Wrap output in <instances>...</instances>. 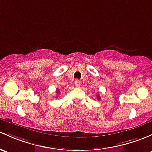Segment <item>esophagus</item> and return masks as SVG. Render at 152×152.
Masks as SVG:
<instances>
[{"label": "esophagus", "mask_w": 152, "mask_h": 152, "mask_svg": "<svg viewBox=\"0 0 152 152\" xmlns=\"http://www.w3.org/2000/svg\"><path fill=\"white\" fill-rule=\"evenodd\" d=\"M75 86H76V87H80V81L79 80H76V81H75Z\"/></svg>", "instance_id": "34e87169"}]
</instances>
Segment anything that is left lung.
Listing matches in <instances>:
<instances>
[{
  "instance_id": "left-lung-1",
  "label": "left lung",
  "mask_w": 152,
  "mask_h": 152,
  "mask_svg": "<svg viewBox=\"0 0 152 152\" xmlns=\"http://www.w3.org/2000/svg\"><path fill=\"white\" fill-rule=\"evenodd\" d=\"M97 99H100V97H98V96H97Z\"/></svg>"
}]
</instances>
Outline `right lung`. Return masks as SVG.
Returning a JSON list of instances; mask_svg holds the SVG:
<instances>
[{"label":"right lung","mask_w":152,"mask_h":152,"mask_svg":"<svg viewBox=\"0 0 152 152\" xmlns=\"http://www.w3.org/2000/svg\"><path fill=\"white\" fill-rule=\"evenodd\" d=\"M59 92V89H57V93H58Z\"/></svg>","instance_id":"add662e5"}]
</instances>
